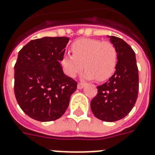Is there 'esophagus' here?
<instances>
[{"label": "esophagus", "instance_id": "1", "mask_svg": "<svg viewBox=\"0 0 155 155\" xmlns=\"http://www.w3.org/2000/svg\"><path fill=\"white\" fill-rule=\"evenodd\" d=\"M84 87V84H82V83H78L77 88H79V89H81V88H83Z\"/></svg>", "mask_w": 155, "mask_h": 155}]
</instances>
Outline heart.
<instances>
[{"mask_svg":"<svg viewBox=\"0 0 155 155\" xmlns=\"http://www.w3.org/2000/svg\"><path fill=\"white\" fill-rule=\"evenodd\" d=\"M71 49L72 55L64 54L61 60L65 74L69 77H75L84 67V79L105 81L115 71L117 51L109 41L80 39L72 44Z\"/></svg>","mask_w":155,"mask_h":155,"instance_id":"heart-1","label":"heart"}]
</instances>
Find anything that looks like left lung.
I'll list each match as a JSON object with an SVG mask.
<instances>
[{"mask_svg":"<svg viewBox=\"0 0 155 155\" xmlns=\"http://www.w3.org/2000/svg\"><path fill=\"white\" fill-rule=\"evenodd\" d=\"M117 51L114 75L97 86V96L91 101L92 112L99 120L114 122L124 118L135 105L139 88L136 54L124 40L107 35Z\"/></svg>","mask_w":155,"mask_h":155,"instance_id":"left-lung-1","label":"left lung"}]
</instances>
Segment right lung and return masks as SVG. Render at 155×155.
<instances>
[{
	"instance_id": "obj_1",
	"label": "right lung",
	"mask_w": 155,
	"mask_h": 155,
	"mask_svg": "<svg viewBox=\"0 0 155 155\" xmlns=\"http://www.w3.org/2000/svg\"><path fill=\"white\" fill-rule=\"evenodd\" d=\"M70 39L43 37L28 42L18 52L15 66V93L23 112L41 122L62 117L77 82L60 64Z\"/></svg>"
}]
</instances>
